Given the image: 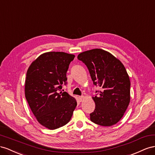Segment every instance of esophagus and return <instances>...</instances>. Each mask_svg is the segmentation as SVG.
Instances as JSON below:
<instances>
[{
  "label": "esophagus",
  "instance_id": "1",
  "mask_svg": "<svg viewBox=\"0 0 155 155\" xmlns=\"http://www.w3.org/2000/svg\"><path fill=\"white\" fill-rule=\"evenodd\" d=\"M78 99L80 101H82L84 99V96H79Z\"/></svg>",
  "mask_w": 155,
  "mask_h": 155
}]
</instances>
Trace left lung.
Here are the masks:
<instances>
[{
  "mask_svg": "<svg viewBox=\"0 0 155 155\" xmlns=\"http://www.w3.org/2000/svg\"><path fill=\"white\" fill-rule=\"evenodd\" d=\"M77 58L87 66L94 84L101 88L99 95L92 97L95 109L90 114L91 121L101 126L116 124L130 100V81L125 66L111 53L100 48L81 52Z\"/></svg>",
  "mask_w": 155,
  "mask_h": 155,
  "instance_id": "8db88e82",
  "label": "left lung"
}]
</instances>
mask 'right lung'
Segmentation results:
<instances>
[{"label":"right lung","instance_id":"1","mask_svg":"<svg viewBox=\"0 0 155 155\" xmlns=\"http://www.w3.org/2000/svg\"><path fill=\"white\" fill-rule=\"evenodd\" d=\"M74 56L64 52H45L32 61L26 72V99L38 121L48 129L67 124L77 105L73 97L61 91Z\"/></svg>","mask_w":155,"mask_h":155}]
</instances>
